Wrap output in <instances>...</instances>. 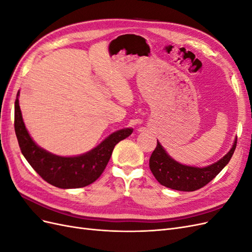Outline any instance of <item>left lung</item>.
<instances>
[{
	"label": "left lung",
	"mask_w": 252,
	"mask_h": 252,
	"mask_svg": "<svg viewBox=\"0 0 252 252\" xmlns=\"http://www.w3.org/2000/svg\"><path fill=\"white\" fill-rule=\"evenodd\" d=\"M236 147V140L230 151L220 161L205 168H196L175 162L158 142L149 158L152 174L159 184L180 191H194L207 185L229 163Z\"/></svg>",
	"instance_id": "1"
}]
</instances>
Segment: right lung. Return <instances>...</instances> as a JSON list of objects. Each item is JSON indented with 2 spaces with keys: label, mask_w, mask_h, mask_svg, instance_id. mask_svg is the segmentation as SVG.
<instances>
[{
  "label": "right lung",
  "mask_w": 252,
  "mask_h": 252,
  "mask_svg": "<svg viewBox=\"0 0 252 252\" xmlns=\"http://www.w3.org/2000/svg\"><path fill=\"white\" fill-rule=\"evenodd\" d=\"M14 130L23 156L40 177L59 188L85 187L101 177L116 145L132 133L131 128L109 135L98 146L85 155L64 158L40 148L27 132L19 105V93L14 102Z\"/></svg>",
  "instance_id": "right-lung-1"
}]
</instances>
